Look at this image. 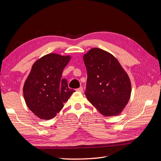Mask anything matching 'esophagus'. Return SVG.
<instances>
[{
	"label": "esophagus",
	"mask_w": 161,
	"mask_h": 161,
	"mask_svg": "<svg viewBox=\"0 0 161 161\" xmlns=\"http://www.w3.org/2000/svg\"><path fill=\"white\" fill-rule=\"evenodd\" d=\"M76 91L79 92H82V91H83V88H82V86H80V87H79V88L76 89Z\"/></svg>",
	"instance_id": "34e87169"
}]
</instances>
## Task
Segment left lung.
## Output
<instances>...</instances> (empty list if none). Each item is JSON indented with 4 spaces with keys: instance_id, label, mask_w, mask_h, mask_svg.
Returning a JSON list of instances; mask_svg holds the SVG:
<instances>
[{
    "instance_id": "8db88e82",
    "label": "left lung",
    "mask_w": 161,
    "mask_h": 161,
    "mask_svg": "<svg viewBox=\"0 0 161 161\" xmlns=\"http://www.w3.org/2000/svg\"><path fill=\"white\" fill-rule=\"evenodd\" d=\"M87 72L85 95L104 116L119 115L130 98V78L116 58L94 47L83 56Z\"/></svg>"
}]
</instances>
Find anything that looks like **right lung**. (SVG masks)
<instances>
[{
    "mask_svg": "<svg viewBox=\"0 0 161 161\" xmlns=\"http://www.w3.org/2000/svg\"><path fill=\"white\" fill-rule=\"evenodd\" d=\"M70 58L48 53L32 66L23 86V96L29 109L40 119L54 118L75 92L69 88L66 79H61Z\"/></svg>",
    "mask_w": 161,
    "mask_h": 161,
    "instance_id": "1",
    "label": "right lung"
}]
</instances>
